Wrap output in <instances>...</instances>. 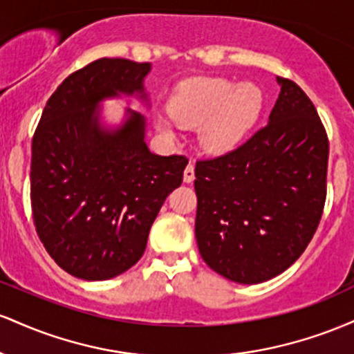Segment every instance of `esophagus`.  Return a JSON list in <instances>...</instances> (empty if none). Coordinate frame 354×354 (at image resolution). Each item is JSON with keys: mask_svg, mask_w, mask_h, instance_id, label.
Listing matches in <instances>:
<instances>
[{"mask_svg": "<svg viewBox=\"0 0 354 354\" xmlns=\"http://www.w3.org/2000/svg\"><path fill=\"white\" fill-rule=\"evenodd\" d=\"M193 180H194V163L193 161H189V165L186 166L185 169V181L191 183Z\"/></svg>", "mask_w": 354, "mask_h": 354, "instance_id": "34e87169", "label": "esophagus"}]
</instances>
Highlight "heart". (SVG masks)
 <instances>
[{"mask_svg":"<svg viewBox=\"0 0 354 354\" xmlns=\"http://www.w3.org/2000/svg\"><path fill=\"white\" fill-rule=\"evenodd\" d=\"M263 93L251 83L226 78H194L178 86L168 104L181 126L201 123V141L211 151H228L245 136L261 111Z\"/></svg>","mask_w":354,"mask_h":354,"instance_id":"b5f03b06","label":"heart"}]
</instances>
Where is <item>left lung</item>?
<instances>
[{
	"label": "left lung",
	"instance_id": "8db88e82",
	"mask_svg": "<svg viewBox=\"0 0 354 354\" xmlns=\"http://www.w3.org/2000/svg\"><path fill=\"white\" fill-rule=\"evenodd\" d=\"M278 83L268 124L194 168L201 258L241 284L268 281L293 265L316 233L326 201V129L295 81Z\"/></svg>",
	"mask_w": 354,
	"mask_h": 354
}]
</instances>
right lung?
Returning <instances> with one entry per match:
<instances>
[{"mask_svg":"<svg viewBox=\"0 0 354 354\" xmlns=\"http://www.w3.org/2000/svg\"><path fill=\"white\" fill-rule=\"evenodd\" d=\"M149 63L101 58L71 73L43 109L31 145V211L44 250L66 273L109 279L140 261L149 230L188 158L145 143V118L129 111L115 133L98 103L143 91Z\"/></svg>","mask_w":354,"mask_h":354,"instance_id":"right-lung-1","label":"right lung"}]
</instances>
